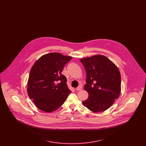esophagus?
<instances>
[{"label": "esophagus", "mask_w": 146, "mask_h": 146, "mask_svg": "<svg viewBox=\"0 0 146 146\" xmlns=\"http://www.w3.org/2000/svg\"><path fill=\"white\" fill-rule=\"evenodd\" d=\"M82 89H83V88H82V86H78L76 88V90L78 91L82 90Z\"/></svg>", "instance_id": "obj_1"}]
</instances>
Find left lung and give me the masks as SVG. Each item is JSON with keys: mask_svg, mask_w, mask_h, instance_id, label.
Here are the masks:
<instances>
[{"mask_svg": "<svg viewBox=\"0 0 146 146\" xmlns=\"http://www.w3.org/2000/svg\"><path fill=\"white\" fill-rule=\"evenodd\" d=\"M86 72L84 89L89 94L83 104L94 112L108 109L119 97L121 76L117 66L105 56L96 55L80 60Z\"/></svg>", "mask_w": 146, "mask_h": 146, "instance_id": "obj_1", "label": "left lung"}]
</instances>
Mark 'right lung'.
Returning a JSON list of instances; mask_svg holds the SVG:
<instances>
[{
    "label": "right lung",
    "instance_id": "right-lung-1",
    "mask_svg": "<svg viewBox=\"0 0 146 146\" xmlns=\"http://www.w3.org/2000/svg\"><path fill=\"white\" fill-rule=\"evenodd\" d=\"M72 58L59 52L41 56L32 66L28 78L27 92L35 106L52 112L62 105L71 92L61 74L64 65Z\"/></svg>",
    "mask_w": 146,
    "mask_h": 146
}]
</instances>
